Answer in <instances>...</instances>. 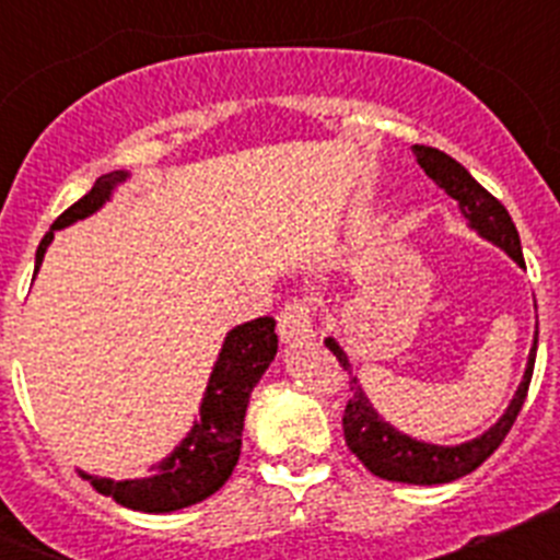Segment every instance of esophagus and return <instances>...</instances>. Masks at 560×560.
<instances>
[{
	"instance_id": "esophagus-1",
	"label": "esophagus",
	"mask_w": 560,
	"mask_h": 560,
	"mask_svg": "<svg viewBox=\"0 0 560 560\" xmlns=\"http://www.w3.org/2000/svg\"><path fill=\"white\" fill-rule=\"evenodd\" d=\"M277 334L285 345H294V341H305L314 336L311 328V311L303 300H291L283 311H280V319H277Z\"/></svg>"
}]
</instances>
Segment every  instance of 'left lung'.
Returning <instances> with one entry per match:
<instances>
[{
	"instance_id": "obj_1",
	"label": "left lung",
	"mask_w": 560,
	"mask_h": 560,
	"mask_svg": "<svg viewBox=\"0 0 560 560\" xmlns=\"http://www.w3.org/2000/svg\"><path fill=\"white\" fill-rule=\"evenodd\" d=\"M415 160L427 171L429 179L440 185L443 190L457 201L459 215L465 224L471 226L479 237H485L488 244L499 246L504 255L516 260L524 269L522 241H518L516 224H513L511 212L504 210L502 201H497L491 192L485 190L471 173L465 171L457 160H452L448 153L438 151V148L412 145ZM325 348L339 359V364L348 370L350 389L353 398L348 400L341 427H345V443L350 452L368 465V471L389 482H407V485H443L454 482V479L471 474L474 468L485 463L499 448L504 434L511 432L513 420L522 412V404L527 398V387L533 378V364H536V348H538V330L533 334V348L527 355V368H524L522 384H518L516 395L502 412V418L493 423L491 429H485L477 438L465 440V443H454V446H443V443H429V440L412 438V434L395 429L378 409L373 407L370 395L361 387L359 375L353 373L348 353L339 345L336 336L325 339Z\"/></svg>"
}]
</instances>
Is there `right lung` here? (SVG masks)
I'll return each mask as SVG.
<instances>
[{"label": "right lung", "mask_w": 560, "mask_h": 560, "mask_svg": "<svg viewBox=\"0 0 560 560\" xmlns=\"http://www.w3.org/2000/svg\"><path fill=\"white\" fill-rule=\"evenodd\" d=\"M128 179H131L128 171L106 173L81 201H75L63 215H58L56 224L49 226V232L38 244L33 277L42 269L44 255H47L56 232L103 210L106 201H112L114 190ZM275 355L277 334L271 316L235 325L224 336L219 359L212 364V373L207 378V389L199 404V418L192 420L190 432L176 443V448L167 457L151 465L145 477L108 479L86 474L81 468H78V477L86 479L103 497H112L122 508L142 513H173L196 502H205L230 479L232 468L237 465L252 389L257 387V381L264 378Z\"/></svg>", "instance_id": "right-lung-1"}]
</instances>
